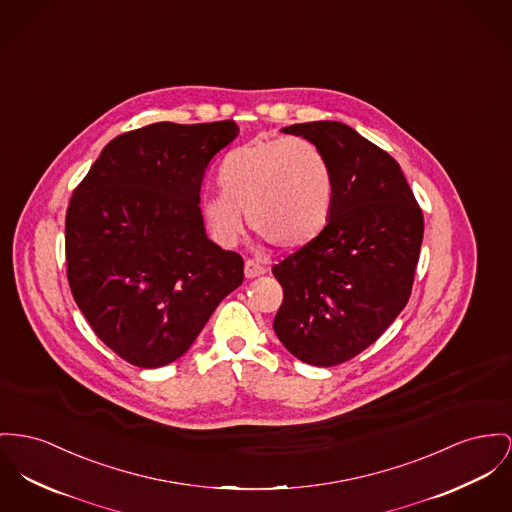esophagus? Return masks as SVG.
<instances>
[{
    "instance_id": "1",
    "label": "esophagus",
    "mask_w": 512,
    "mask_h": 512,
    "mask_svg": "<svg viewBox=\"0 0 512 512\" xmlns=\"http://www.w3.org/2000/svg\"><path fill=\"white\" fill-rule=\"evenodd\" d=\"M262 273H266V268H264V266L256 264L254 260H246V262H244V275H246L248 279L258 277V275H262Z\"/></svg>"
}]
</instances>
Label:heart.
Returning <instances> with one entry per match:
<instances>
[{
  "label": "heart",
  "mask_w": 512,
  "mask_h": 512,
  "mask_svg": "<svg viewBox=\"0 0 512 512\" xmlns=\"http://www.w3.org/2000/svg\"><path fill=\"white\" fill-rule=\"evenodd\" d=\"M219 188L202 200V213L211 237L225 246L240 239L242 213L275 246H305L326 227L334 202L330 165L305 137L258 139L229 151Z\"/></svg>",
  "instance_id": "b5f03b06"
}]
</instances>
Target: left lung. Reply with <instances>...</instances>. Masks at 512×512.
<instances>
[{
	"mask_svg": "<svg viewBox=\"0 0 512 512\" xmlns=\"http://www.w3.org/2000/svg\"><path fill=\"white\" fill-rule=\"evenodd\" d=\"M312 141L334 178L328 225L272 268L283 287L273 330L303 363L341 365L408 305L423 211L396 159L341 122L283 128Z\"/></svg>",
	"mask_w": 512,
	"mask_h": 512,
	"instance_id": "left-lung-1",
	"label": "left lung"
}]
</instances>
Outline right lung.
<instances>
[{
  "mask_svg": "<svg viewBox=\"0 0 512 512\" xmlns=\"http://www.w3.org/2000/svg\"><path fill=\"white\" fill-rule=\"evenodd\" d=\"M233 120L157 122L114 137L66 213L71 295L93 332L143 369L176 361L244 279L242 256L205 237L200 188Z\"/></svg>",
  "mask_w": 512,
  "mask_h": 512,
  "instance_id": "add662e5",
  "label": "right lung"
}]
</instances>
